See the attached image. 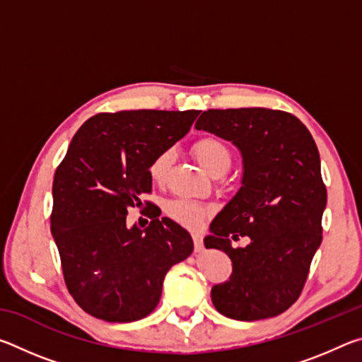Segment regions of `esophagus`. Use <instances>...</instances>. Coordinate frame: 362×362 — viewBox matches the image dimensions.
<instances>
[{
  "instance_id": "esophagus-1",
  "label": "esophagus",
  "mask_w": 362,
  "mask_h": 362,
  "mask_svg": "<svg viewBox=\"0 0 362 362\" xmlns=\"http://www.w3.org/2000/svg\"><path fill=\"white\" fill-rule=\"evenodd\" d=\"M193 243H194V252H201V250H203V240H201L198 233H194L193 235Z\"/></svg>"
}]
</instances>
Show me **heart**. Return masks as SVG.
Returning a JSON list of instances; mask_svg holds the SVG:
<instances>
[{
	"label": "heart",
	"instance_id": "obj_1",
	"mask_svg": "<svg viewBox=\"0 0 362 362\" xmlns=\"http://www.w3.org/2000/svg\"><path fill=\"white\" fill-rule=\"evenodd\" d=\"M193 155L198 159L201 168L212 177L223 175L226 170L231 168V151L228 146L217 137L199 139L198 142L193 145ZM173 161V150H164L153 158L148 168L151 180L163 182L166 179ZM166 212L170 218L179 222L180 225H185L188 228H198V226L203 223L207 211L203 204L196 203V201L179 198L169 201L166 204Z\"/></svg>",
	"mask_w": 362,
	"mask_h": 362
}]
</instances>
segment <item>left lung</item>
Returning a JSON list of instances; mask_svg holds the SVG:
<instances>
[{
    "label": "left lung",
    "instance_id": "obj_1",
    "mask_svg": "<svg viewBox=\"0 0 362 362\" xmlns=\"http://www.w3.org/2000/svg\"><path fill=\"white\" fill-rule=\"evenodd\" d=\"M194 127L228 140L243 158L241 187L204 238L233 263L228 281L212 287V303L238 321L278 316L298 298L322 241L327 192L317 146L302 121L279 110H207ZM240 235L250 244L233 248Z\"/></svg>",
    "mask_w": 362,
    "mask_h": 362
}]
</instances>
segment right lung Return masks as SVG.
I'll list each match as a JSON object with an SVG mask.
<instances>
[{
	"label": "right lung",
	"mask_w": 362,
	"mask_h": 362,
	"mask_svg": "<svg viewBox=\"0 0 362 362\" xmlns=\"http://www.w3.org/2000/svg\"><path fill=\"white\" fill-rule=\"evenodd\" d=\"M199 110H131L89 118L71 139L52 183L51 233L65 284L90 316L131 322L148 316L163 281L193 252L189 233L153 214L127 226L129 207L151 192L153 158L187 136Z\"/></svg>",
	"instance_id": "add662e5"
}]
</instances>
